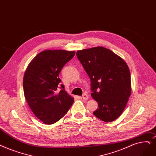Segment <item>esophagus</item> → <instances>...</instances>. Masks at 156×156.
<instances>
[{
	"label": "esophagus",
	"instance_id": "esophagus-1",
	"mask_svg": "<svg viewBox=\"0 0 156 156\" xmlns=\"http://www.w3.org/2000/svg\"><path fill=\"white\" fill-rule=\"evenodd\" d=\"M89 96H88L87 94H84L83 96H82V99H83V100H85V101H87V100H88L89 99Z\"/></svg>",
	"mask_w": 156,
	"mask_h": 156
}]
</instances>
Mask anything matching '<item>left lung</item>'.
Returning <instances> with one entry per match:
<instances>
[{"instance_id": "left-lung-1", "label": "left lung", "mask_w": 156, "mask_h": 156, "mask_svg": "<svg viewBox=\"0 0 156 156\" xmlns=\"http://www.w3.org/2000/svg\"><path fill=\"white\" fill-rule=\"evenodd\" d=\"M76 56L90 79L91 96L98 103L94 115L106 122L116 120L124 110L131 93L127 64L101 46L79 50Z\"/></svg>"}]
</instances>
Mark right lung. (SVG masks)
Returning <instances> with one entry per match:
<instances>
[{
  "label": "right lung",
  "mask_w": 156,
  "mask_h": 156,
  "mask_svg": "<svg viewBox=\"0 0 156 156\" xmlns=\"http://www.w3.org/2000/svg\"><path fill=\"white\" fill-rule=\"evenodd\" d=\"M74 54V51L62 50L43 51L32 59L25 72V99L34 114L46 124H54L62 119L74 102L64 85H60L58 76Z\"/></svg>",
  "instance_id": "1"
}]
</instances>
